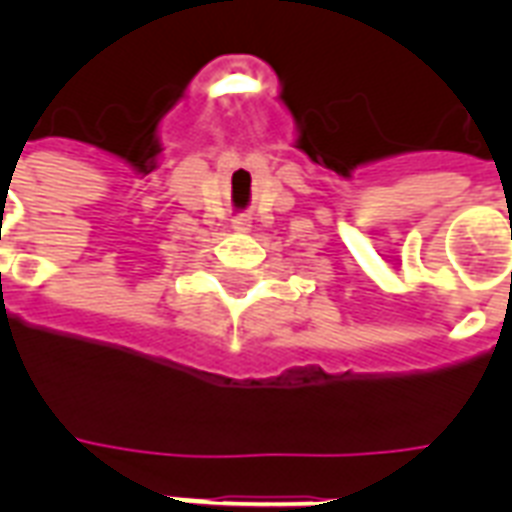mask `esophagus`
I'll list each match as a JSON object with an SVG mask.
<instances>
[{"label": "esophagus", "mask_w": 512, "mask_h": 512, "mask_svg": "<svg viewBox=\"0 0 512 512\" xmlns=\"http://www.w3.org/2000/svg\"><path fill=\"white\" fill-rule=\"evenodd\" d=\"M233 231H249V217H236L233 220Z\"/></svg>", "instance_id": "obj_1"}]
</instances>
